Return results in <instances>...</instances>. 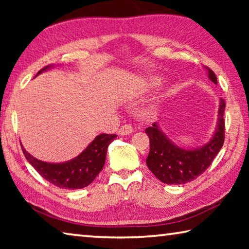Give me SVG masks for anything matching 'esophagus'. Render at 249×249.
<instances>
[{"mask_svg":"<svg viewBox=\"0 0 249 249\" xmlns=\"http://www.w3.org/2000/svg\"><path fill=\"white\" fill-rule=\"evenodd\" d=\"M133 132H134V128L130 124L122 125L120 129H119V134L122 135V136H124V135H129V134H132Z\"/></svg>","mask_w":249,"mask_h":249,"instance_id":"obj_1","label":"esophagus"}]
</instances>
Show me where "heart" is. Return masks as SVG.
<instances>
[{"label": "heart", "instance_id": "b5f03b06", "mask_svg": "<svg viewBox=\"0 0 249 249\" xmlns=\"http://www.w3.org/2000/svg\"><path fill=\"white\" fill-rule=\"evenodd\" d=\"M154 84H156V82H154Z\"/></svg>", "mask_w": 249, "mask_h": 249}]
</instances>
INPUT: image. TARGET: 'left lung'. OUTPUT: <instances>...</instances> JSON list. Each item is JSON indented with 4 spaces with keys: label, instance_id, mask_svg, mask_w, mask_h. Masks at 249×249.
<instances>
[{
    "label": "left lung",
    "instance_id": "left-lung-1",
    "mask_svg": "<svg viewBox=\"0 0 249 249\" xmlns=\"http://www.w3.org/2000/svg\"><path fill=\"white\" fill-rule=\"evenodd\" d=\"M211 81L217 83L215 73L205 67ZM225 101L221 99L217 128L212 140L203 147L185 150L176 146L159 129L157 124L146 128L150 142L147 167L160 181L167 184H183L195 180L208 169L221 150L225 138Z\"/></svg>",
    "mask_w": 249,
    "mask_h": 249
}]
</instances>
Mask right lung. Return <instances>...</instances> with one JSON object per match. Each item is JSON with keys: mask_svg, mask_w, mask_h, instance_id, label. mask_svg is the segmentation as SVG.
<instances>
[{"mask_svg": "<svg viewBox=\"0 0 249 249\" xmlns=\"http://www.w3.org/2000/svg\"><path fill=\"white\" fill-rule=\"evenodd\" d=\"M48 67L41 69H47ZM115 134H100L77 158L64 163H49L34 158L24 147L22 150L29 163L48 182L64 189H82L89 185L103 169L107 150Z\"/></svg>", "mask_w": 249, "mask_h": 249, "instance_id": "1", "label": "right lung"}]
</instances>
